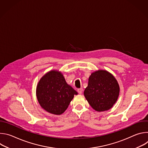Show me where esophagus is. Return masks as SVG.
<instances>
[{
	"instance_id": "esophagus-1",
	"label": "esophagus",
	"mask_w": 148,
	"mask_h": 148,
	"mask_svg": "<svg viewBox=\"0 0 148 148\" xmlns=\"http://www.w3.org/2000/svg\"><path fill=\"white\" fill-rule=\"evenodd\" d=\"M82 91H83V90H82V88H81L77 90V91H78V92L79 94H82Z\"/></svg>"
}]
</instances>
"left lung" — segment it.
<instances>
[{
  "mask_svg": "<svg viewBox=\"0 0 148 148\" xmlns=\"http://www.w3.org/2000/svg\"><path fill=\"white\" fill-rule=\"evenodd\" d=\"M119 86L115 77L105 70L91 73L84 95L91 107L96 111L111 109L119 95Z\"/></svg>",
  "mask_w": 148,
  "mask_h": 148,
  "instance_id": "8db88e82",
  "label": "left lung"
}]
</instances>
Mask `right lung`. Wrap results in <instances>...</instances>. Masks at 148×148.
<instances>
[{"label": "right lung", "instance_id": "add662e5", "mask_svg": "<svg viewBox=\"0 0 148 148\" xmlns=\"http://www.w3.org/2000/svg\"><path fill=\"white\" fill-rule=\"evenodd\" d=\"M77 94L67 83L62 73L56 70L45 74L36 87V97L41 107L57 115L65 112L74 95Z\"/></svg>", "mask_w": 148, "mask_h": 148}]
</instances>
